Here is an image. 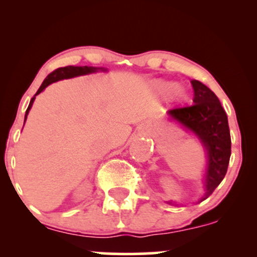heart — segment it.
<instances>
[{"instance_id": "heart-1", "label": "heart", "mask_w": 257, "mask_h": 257, "mask_svg": "<svg viewBox=\"0 0 257 257\" xmlns=\"http://www.w3.org/2000/svg\"><path fill=\"white\" fill-rule=\"evenodd\" d=\"M159 93L162 94H172L173 98L179 100V101H184L187 98V94L184 89L178 87V84L174 82H158L156 84Z\"/></svg>"}]
</instances>
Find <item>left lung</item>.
I'll list each match as a JSON object with an SVG mask.
<instances>
[{
  "mask_svg": "<svg viewBox=\"0 0 257 257\" xmlns=\"http://www.w3.org/2000/svg\"><path fill=\"white\" fill-rule=\"evenodd\" d=\"M191 84L194 104L173 108L168 111V114L186 129L193 132L206 150L205 193L200 198L202 202L214 192L225 178L231 157V135L227 114L214 91L197 79L191 81ZM168 203L178 205L173 200Z\"/></svg>",
  "mask_w": 257,
  "mask_h": 257,
  "instance_id": "left-lung-1",
  "label": "left lung"
}]
</instances>
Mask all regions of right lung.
<instances>
[{
	"label": "right lung",
	"mask_w": 257,
	"mask_h": 257,
	"mask_svg": "<svg viewBox=\"0 0 257 257\" xmlns=\"http://www.w3.org/2000/svg\"><path fill=\"white\" fill-rule=\"evenodd\" d=\"M98 70H102V69H99V67H93V66H65V67H59V69L54 70V71L49 73V75L46 77V79L43 81V83L41 84V87L38 88L37 93L35 94L34 98L31 99L30 104H29V107H28V110H26V113H25L24 124H25L26 117H28V114H29V111H30L31 106H32V104H34L35 98H36V95H38L41 91L44 90V88L48 87L49 84L53 83V82L60 81V79H65V78L77 77V76H82V75H88V73L96 72Z\"/></svg>",
	"instance_id": "1"
}]
</instances>
